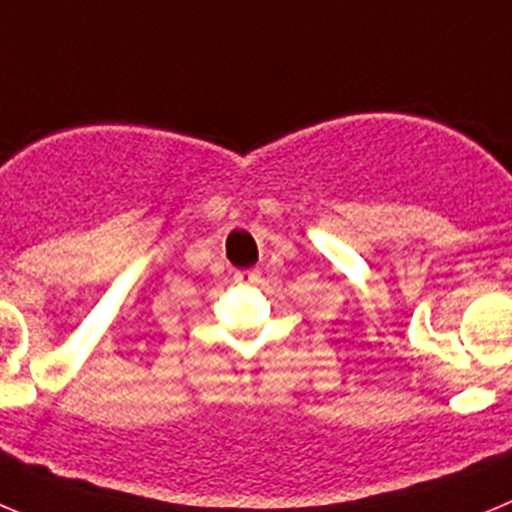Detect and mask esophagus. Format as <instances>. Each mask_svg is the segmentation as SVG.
<instances>
[{
    "label": "esophagus",
    "mask_w": 512,
    "mask_h": 512,
    "mask_svg": "<svg viewBox=\"0 0 512 512\" xmlns=\"http://www.w3.org/2000/svg\"><path fill=\"white\" fill-rule=\"evenodd\" d=\"M257 278H260V270H242L234 275V280H237V283H255Z\"/></svg>",
    "instance_id": "obj_1"
}]
</instances>
